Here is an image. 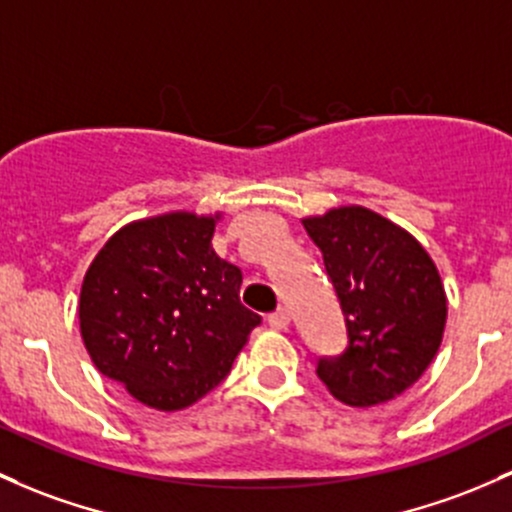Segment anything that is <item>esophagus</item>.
Returning a JSON list of instances; mask_svg holds the SVG:
<instances>
[{"label": "esophagus", "instance_id": "obj_1", "mask_svg": "<svg viewBox=\"0 0 512 512\" xmlns=\"http://www.w3.org/2000/svg\"><path fill=\"white\" fill-rule=\"evenodd\" d=\"M267 324H270L272 328H277V331H282V328L289 326V311L287 309H274L272 314H267Z\"/></svg>", "mask_w": 512, "mask_h": 512}]
</instances>
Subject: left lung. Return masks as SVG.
Returning <instances> with one entry per match:
<instances>
[{
  "label": "left lung",
  "instance_id": "8db88e82",
  "mask_svg": "<svg viewBox=\"0 0 512 512\" xmlns=\"http://www.w3.org/2000/svg\"><path fill=\"white\" fill-rule=\"evenodd\" d=\"M343 311L346 348L316 375L351 407L392 400L427 370L446 324V294L422 245L368 208L306 218Z\"/></svg>",
  "mask_w": 512,
  "mask_h": 512
}]
</instances>
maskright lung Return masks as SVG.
Segmentation results:
<instances>
[{"label": "right lung", "instance_id": "obj_1", "mask_svg": "<svg viewBox=\"0 0 512 512\" xmlns=\"http://www.w3.org/2000/svg\"><path fill=\"white\" fill-rule=\"evenodd\" d=\"M213 218L171 213L112 235L80 289L95 368L154 410H184L230 373L262 316L240 304L242 274L213 252Z\"/></svg>", "mask_w": 512, "mask_h": 512}]
</instances>
